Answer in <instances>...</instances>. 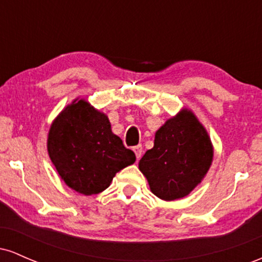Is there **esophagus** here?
<instances>
[{
	"label": "esophagus",
	"mask_w": 262,
	"mask_h": 262,
	"mask_svg": "<svg viewBox=\"0 0 262 262\" xmlns=\"http://www.w3.org/2000/svg\"><path fill=\"white\" fill-rule=\"evenodd\" d=\"M133 151L135 152V156H137V159H140L141 154H143V148H141V145H137L133 148Z\"/></svg>",
	"instance_id": "1"
}]
</instances>
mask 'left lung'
Listing matches in <instances>:
<instances>
[{"label": "left lung", "mask_w": 262, "mask_h": 262, "mask_svg": "<svg viewBox=\"0 0 262 262\" xmlns=\"http://www.w3.org/2000/svg\"><path fill=\"white\" fill-rule=\"evenodd\" d=\"M213 144L196 114L182 108L156 130L154 148L139 161L150 191L164 201L188 196L213 161Z\"/></svg>", "instance_id": "1"}]
</instances>
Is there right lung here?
Here are the masks:
<instances>
[{"label": "right lung", "instance_id": "obj_1", "mask_svg": "<svg viewBox=\"0 0 262 262\" xmlns=\"http://www.w3.org/2000/svg\"><path fill=\"white\" fill-rule=\"evenodd\" d=\"M47 149L62 181L85 196L104 191L117 172L135 161L107 114L79 97L53 121Z\"/></svg>", "mask_w": 262, "mask_h": 262}]
</instances>
